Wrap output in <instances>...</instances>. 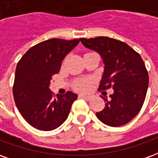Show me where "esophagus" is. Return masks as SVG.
I'll return each mask as SVG.
<instances>
[{
	"label": "esophagus",
	"instance_id": "esophagus-1",
	"mask_svg": "<svg viewBox=\"0 0 158 158\" xmlns=\"http://www.w3.org/2000/svg\"><path fill=\"white\" fill-rule=\"evenodd\" d=\"M79 97H81V98H84V99H85V100H89L90 98H91V96H89V95H79Z\"/></svg>",
	"mask_w": 158,
	"mask_h": 158
}]
</instances>
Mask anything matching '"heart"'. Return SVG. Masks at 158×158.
<instances>
[{
  "instance_id": "b5f03b06",
  "label": "heart",
  "mask_w": 158,
  "mask_h": 158,
  "mask_svg": "<svg viewBox=\"0 0 158 158\" xmlns=\"http://www.w3.org/2000/svg\"><path fill=\"white\" fill-rule=\"evenodd\" d=\"M91 83H92V80L89 79H77L75 81H73V86L74 89L78 91H86L89 88Z\"/></svg>"
}]
</instances>
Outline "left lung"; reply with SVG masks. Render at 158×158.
Listing matches in <instances>:
<instances>
[{
	"label": "left lung",
	"instance_id": "8db88e82",
	"mask_svg": "<svg viewBox=\"0 0 158 158\" xmlns=\"http://www.w3.org/2000/svg\"><path fill=\"white\" fill-rule=\"evenodd\" d=\"M79 40L85 47L96 52L102 59L104 70L99 89H113L109 99L102 96L106 105L96 113V117L111 127L129 123L141 109L148 88V73L141 56L118 40L108 37Z\"/></svg>",
	"mask_w": 158,
	"mask_h": 158
}]
</instances>
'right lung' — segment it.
<instances>
[{
	"instance_id": "add662e5",
	"label": "right lung",
	"mask_w": 158,
	"mask_h": 158,
	"mask_svg": "<svg viewBox=\"0 0 158 158\" xmlns=\"http://www.w3.org/2000/svg\"><path fill=\"white\" fill-rule=\"evenodd\" d=\"M79 43V40H47L31 47L18 63L13 96L19 113L34 128L50 131L68 118L78 95L68 91L53 99L50 84L62 60Z\"/></svg>"
}]
</instances>
